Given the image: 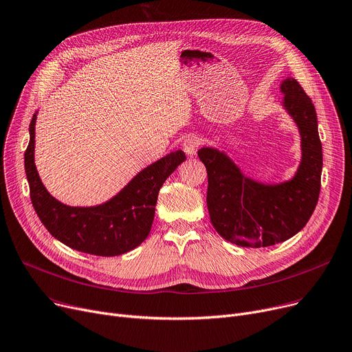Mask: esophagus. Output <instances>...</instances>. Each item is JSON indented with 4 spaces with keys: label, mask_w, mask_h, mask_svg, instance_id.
Returning <instances> with one entry per match:
<instances>
[{
    "label": "esophagus",
    "mask_w": 352,
    "mask_h": 352,
    "mask_svg": "<svg viewBox=\"0 0 352 352\" xmlns=\"http://www.w3.org/2000/svg\"><path fill=\"white\" fill-rule=\"evenodd\" d=\"M201 146V140L195 135H190L188 138H185V142L182 144V150L185 151L186 155H194L198 150V147Z\"/></svg>",
    "instance_id": "esophagus-1"
}]
</instances>
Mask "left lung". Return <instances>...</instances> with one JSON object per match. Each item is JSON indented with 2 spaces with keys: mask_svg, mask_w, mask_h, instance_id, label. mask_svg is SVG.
<instances>
[{
  "mask_svg": "<svg viewBox=\"0 0 352 352\" xmlns=\"http://www.w3.org/2000/svg\"><path fill=\"white\" fill-rule=\"evenodd\" d=\"M280 89L301 135V164L292 181L254 182L223 153L208 147L198 151L208 173L210 222L223 239L245 248H266L290 239L306 226L318 202L322 147L314 104L296 79H286Z\"/></svg>",
  "mask_w": 352,
  "mask_h": 352,
  "instance_id": "obj_1",
  "label": "left lung"
}]
</instances>
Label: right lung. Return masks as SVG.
Masks as SVG:
<instances>
[{"instance_id": "1", "label": "right lung", "mask_w": 352, "mask_h": 352, "mask_svg": "<svg viewBox=\"0 0 352 352\" xmlns=\"http://www.w3.org/2000/svg\"><path fill=\"white\" fill-rule=\"evenodd\" d=\"M35 122L30 124V144L23 154L31 201L51 235L63 245L96 256H117L142 243L151 230L160 188L185 161L178 150L138 173L123 191L109 202L91 206H66L45 190L34 164Z\"/></svg>"}]
</instances>
